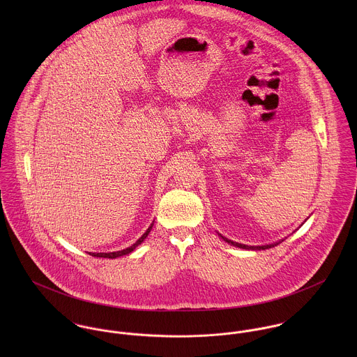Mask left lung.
Masks as SVG:
<instances>
[{
  "instance_id": "obj_1",
  "label": "left lung",
  "mask_w": 357,
  "mask_h": 357,
  "mask_svg": "<svg viewBox=\"0 0 357 357\" xmlns=\"http://www.w3.org/2000/svg\"><path fill=\"white\" fill-rule=\"evenodd\" d=\"M218 236L221 239H224L228 245H232L235 248H239V249H245V250H265V249H271V248H275L278 246L279 243H282L284 239H280L279 242H275V243H271V245H264V246H248V245H242V243H238V242H234V241H229L228 238H224L221 234H218Z\"/></svg>"
}]
</instances>
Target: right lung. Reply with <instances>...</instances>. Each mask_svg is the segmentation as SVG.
I'll use <instances>...</instances> for the list:
<instances>
[{
  "label": "right lung",
  "mask_w": 357,
  "mask_h": 357,
  "mask_svg": "<svg viewBox=\"0 0 357 357\" xmlns=\"http://www.w3.org/2000/svg\"><path fill=\"white\" fill-rule=\"evenodd\" d=\"M153 224L149 227V229L143 234V236L136 242V243H133L130 248H126V249H123V250H119V252H112V253H89L91 255H93V257H102V258H116V257H122V255H129V253H132L139 245H142L143 242H144V239L149 236V234L151 232V229H153Z\"/></svg>",
  "instance_id": "1"
}]
</instances>
